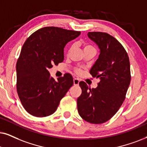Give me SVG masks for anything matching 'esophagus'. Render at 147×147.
I'll list each match as a JSON object with an SVG mask.
<instances>
[{
    "label": "esophagus",
    "instance_id": "obj_1",
    "mask_svg": "<svg viewBox=\"0 0 147 147\" xmlns=\"http://www.w3.org/2000/svg\"><path fill=\"white\" fill-rule=\"evenodd\" d=\"M73 83H74V85H79V79H77V78H75L73 80Z\"/></svg>",
    "mask_w": 147,
    "mask_h": 147
}]
</instances>
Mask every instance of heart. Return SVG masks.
I'll list each match as a JSON object with an SVG mask.
<instances>
[{"label":"heart","mask_w":147,"mask_h":147,"mask_svg":"<svg viewBox=\"0 0 147 147\" xmlns=\"http://www.w3.org/2000/svg\"><path fill=\"white\" fill-rule=\"evenodd\" d=\"M72 48H73V47H71L70 48L69 50H68V54H69V53H70V51H72ZM83 49H84V51H87V50L95 49H94V47H92V45H89V44H85V45H84V47H83ZM95 50H96V49H95ZM76 72H77V73H80V72H81V70L79 69V68H77V69H76Z\"/></svg>","instance_id":"heart-1"}]
</instances>
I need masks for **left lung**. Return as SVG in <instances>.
Wrapping results in <instances>:
<instances>
[{
    "label": "left lung",
    "instance_id": "1",
    "mask_svg": "<svg viewBox=\"0 0 147 147\" xmlns=\"http://www.w3.org/2000/svg\"><path fill=\"white\" fill-rule=\"evenodd\" d=\"M87 36L100 49L90 71L100 81L92 89L86 83L79 82L82 94L77 98V109L85 121L100 124L112 118L123 104L130 83V64L123 45L111 35L91 32Z\"/></svg>",
    "mask_w": 147,
    "mask_h": 147
}]
</instances>
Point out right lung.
Wrapping results in <instances>:
<instances>
[{
    "label": "right lung",
    "instance_id": "right-lung-1",
    "mask_svg": "<svg viewBox=\"0 0 147 147\" xmlns=\"http://www.w3.org/2000/svg\"><path fill=\"white\" fill-rule=\"evenodd\" d=\"M80 34L79 31L45 27L24 42L16 64L17 92L22 106L30 115L43 117L53 114L72 86L70 74L55 81L48 69L64 61L65 45Z\"/></svg>",
    "mask_w": 147,
    "mask_h": 147
}]
</instances>
